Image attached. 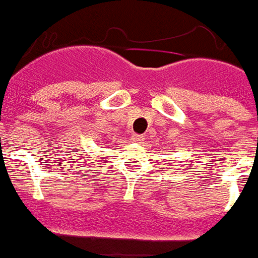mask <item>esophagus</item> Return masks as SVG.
<instances>
[{
  "instance_id": "obj_1",
  "label": "esophagus",
  "mask_w": 258,
  "mask_h": 258,
  "mask_svg": "<svg viewBox=\"0 0 258 258\" xmlns=\"http://www.w3.org/2000/svg\"><path fill=\"white\" fill-rule=\"evenodd\" d=\"M133 142L138 143V144H143V143H144V136H142V135H134L133 136Z\"/></svg>"
}]
</instances>
